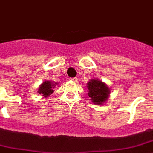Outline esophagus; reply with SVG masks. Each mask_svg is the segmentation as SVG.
Wrapping results in <instances>:
<instances>
[{
  "instance_id": "34e87169",
  "label": "esophagus",
  "mask_w": 153,
  "mask_h": 153,
  "mask_svg": "<svg viewBox=\"0 0 153 153\" xmlns=\"http://www.w3.org/2000/svg\"><path fill=\"white\" fill-rule=\"evenodd\" d=\"M71 79L72 82H76L78 81V79H77L76 77H75V78H71V79Z\"/></svg>"
}]
</instances>
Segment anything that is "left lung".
Listing matches in <instances>:
<instances>
[{
	"label": "left lung",
	"mask_w": 153,
	"mask_h": 153,
	"mask_svg": "<svg viewBox=\"0 0 153 153\" xmlns=\"http://www.w3.org/2000/svg\"><path fill=\"white\" fill-rule=\"evenodd\" d=\"M87 89L91 102L98 105L105 103L110 94V88L98 79H91L87 82Z\"/></svg>",
	"instance_id": "left-lung-1"
}]
</instances>
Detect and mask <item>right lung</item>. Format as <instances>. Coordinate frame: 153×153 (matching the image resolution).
Masks as SVG:
<instances>
[{"label": "right lung", "instance_id": "obj_1", "mask_svg": "<svg viewBox=\"0 0 153 153\" xmlns=\"http://www.w3.org/2000/svg\"><path fill=\"white\" fill-rule=\"evenodd\" d=\"M56 85H58V84L56 82H54L44 81L39 86L37 92L42 94V96H44V98H47L54 92V88H55Z\"/></svg>", "mask_w": 153, "mask_h": 153}]
</instances>
